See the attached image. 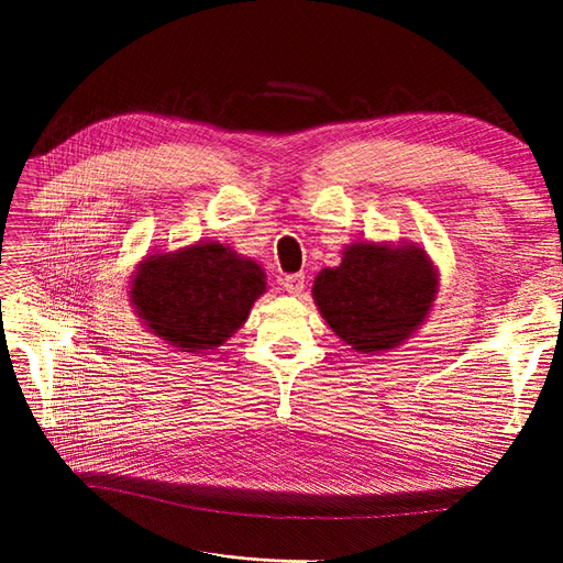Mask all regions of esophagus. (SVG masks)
<instances>
[{
    "mask_svg": "<svg viewBox=\"0 0 563 563\" xmlns=\"http://www.w3.org/2000/svg\"><path fill=\"white\" fill-rule=\"evenodd\" d=\"M282 286H284L286 294L300 296L305 291V275H302V272H298V275H286L282 279Z\"/></svg>",
    "mask_w": 563,
    "mask_h": 563,
    "instance_id": "obj_1",
    "label": "esophagus"
}]
</instances>
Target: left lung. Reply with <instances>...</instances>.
<instances>
[{"mask_svg":"<svg viewBox=\"0 0 563 563\" xmlns=\"http://www.w3.org/2000/svg\"><path fill=\"white\" fill-rule=\"evenodd\" d=\"M437 272L422 249L360 242L321 269L312 296L321 317L356 352L399 345L428 317Z\"/></svg>","mask_w":563,"mask_h":563,"instance_id":"1","label":"left lung"}]
</instances>
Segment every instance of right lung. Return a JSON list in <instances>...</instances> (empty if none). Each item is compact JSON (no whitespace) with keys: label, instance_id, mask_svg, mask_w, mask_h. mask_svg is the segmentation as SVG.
I'll return each instance as SVG.
<instances>
[{"label":"right lung","instance_id":"obj_1","mask_svg":"<svg viewBox=\"0 0 563 563\" xmlns=\"http://www.w3.org/2000/svg\"><path fill=\"white\" fill-rule=\"evenodd\" d=\"M265 291L258 263L223 244L150 255L133 277L131 300L150 331L180 352L213 350L242 327Z\"/></svg>","mask_w":563,"mask_h":563}]
</instances>
